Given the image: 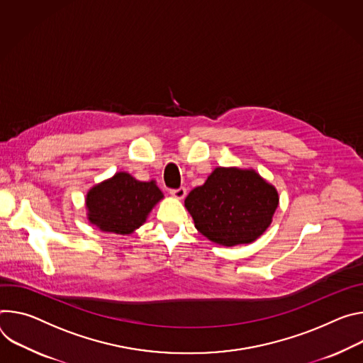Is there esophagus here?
Here are the masks:
<instances>
[{
  "label": "esophagus",
  "instance_id": "esophagus-1",
  "mask_svg": "<svg viewBox=\"0 0 363 363\" xmlns=\"http://www.w3.org/2000/svg\"><path fill=\"white\" fill-rule=\"evenodd\" d=\"M186 189L184 187H179V189H172L170 190V194L172 196H174V197H177V199H183L184 196H186Z\"/></svg>",
  "mask_w": 363,
  "mask_h": 363
}]
</instances>
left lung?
I'll return each instance as SVG.
<instances>
[{"label":"left lung","mask_w":363,"mask_h":363,"mask_svg":"<svg viewBox=\"0 0 363 363\" xmlns=\"http://www.w3.org/2000/svg\"><path fill=\"white\" fill-rule=\"evenodd\" d=\"M197 230L225 247L250 244L271 225L277 190L252 170L215 169L184 200Z\"/></svg>","instance_id":"8db88e82"}]
</instances>
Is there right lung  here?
I'll list each match as a JSON object with an SVG mask.
<instances>
[{"label":"right lung","instance_id":"obj_1","mask_svg":"<svg viewBox=\"0 0 363 363\" xmlns=\"http://www.w3.org/2000/svg\"><path fill=\"white\" fill-rule=\"evenodd\" d=\"M161 197L163 193L154 182H138L128 173H116L89 190L88 216L101 230L127 235L145 222Z\"/></svg>","mask_w":363,"mask_h":363}]
</instances>
